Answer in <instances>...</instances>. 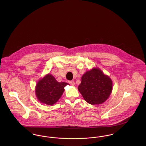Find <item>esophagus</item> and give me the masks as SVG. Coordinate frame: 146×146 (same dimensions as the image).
<instances>
[{"mask_svg":"<svg viewBox=\"0 0 146 146\" xmlns=\"http://www.w3.org/2000/svg\"><path fill=\"white\" fill-rule=\"evenodd\" d=\"M69 83H70V84L71 85H72V86H74V85H75V82H74V81H73V80L70 81V82H69Z\"/></svg>","mask_w":146,"mask_h":146,"instance_id":"esophagus-1","label":"esophagus"}]
</instances>
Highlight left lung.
<instances>
[{
  "label": "left lung",
  "mask_w": 146,
  "mask_h": 146,
  "mask_svg": "<svg viewBox=\"0 0 146 146\" xmlns=\"http://www.w3.org/2000/svg\"><path fill=\"white\" fill-rule=\"evenodd\" d=\"M111 79L99 68L87 71L82 77L78 90L89 104H101L110 96L112 91Z\"/></svg>",
  "instance_id": "8db88e82"
}]
</instances>
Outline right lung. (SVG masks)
<instances>
[{"label": "right lung", "mask_w": 146, "mask_h": 146, "mask_svg": "<svg viewBox=\"0 0 146 146\" xmlns=\"http://www.w3.org/2000/svg\"><path fill=\"white\" fill-rule=\"evenodd\" d=\"M68 84L57 82L54 76L48 74L36 84L35 90L36 96L41 103L52 106L61 97L64 87Z\"/></svg>", "instance_id": "1"}]
</instances>
